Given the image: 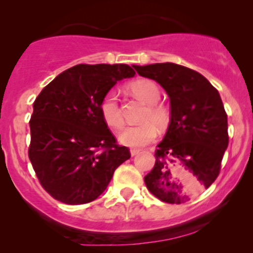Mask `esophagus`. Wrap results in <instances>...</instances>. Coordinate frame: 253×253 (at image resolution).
<instances>
[{"mask_svg":"<svg viewBox=\"0 0 253 253\" xmlns=\"http://www.w3.org/2000/svg\"><path fill=\"white\" fill-rule=\"evenodd\" d=\"M129 152H130V156L133 157V156H136V155H138V153L140 152V150H138V149H130Z\"/></svg>","mask_w":253,"mask_h":253,"instance_id":"obj_1","label":"esophagus"}]
</instances>
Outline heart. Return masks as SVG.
Instances as JSON below:
<instances>
[{"label":"heart","mask_w":253,"mask_h":253,"mask_svg":"<svg viewBox=\"0 0 253 253\" xmlns=\"http://www.w3.org/2000/svg\"><path fill=\"white\" fill-rule=\"evenodd\" d=\"M129 90L136 98L147 104L144 112V124L135 126H127L119 134V141L129 147H143L152 143L158 133V127H165L169 123V112L163 104L158 103L161 98V90L155 82L149 80H140L133 82ZM100 113L103 121L110 128H120L124 125V115L118 94L110 90L104 95L100 103Z\"/></svg>","instance_id":"heart-1"}]
</instances>
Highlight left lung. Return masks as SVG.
<instances>
[{
	"label": "left lung",
	"mask_w": 253,
	"mask_h": 253,
	"mask_svg": "<svg viewBox=\"0 0 253 253\" xmlns=\"http://www.w3.org/2000/svg\"><path fill=\"white\" fill-rule=\"evenodd\" d=\"M161 84L170 100V123L145 176L147 189L168 203H184L216 179L228 146L227 114L219 91L197 71L173 63L135 65Z\"/></svg>",
	"instance_id": "1"
}]
</instances>
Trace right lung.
I'll return each instance as SVG.
<instances>
[{"label": "right lung", "instance_id": "obj_1", "mask_svg": "<svg viewBox=\"0 0 253 253\" xmlns=\"http://www.w3.org/2000/svg\"><path fill=\"white\" fill-rule=\"evenodd\" d=\"M134 69L80 64L58 75L34 101L28 156L42 188L58 201H94L129 159L101 117L100 103L119 81L134 77Z\"/></svg>", "mask_w": 253, "mask_h": 253}]
</instances>
